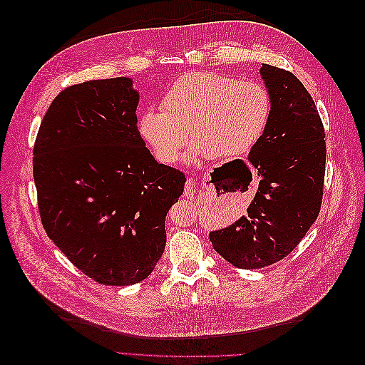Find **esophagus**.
I'll use <instances>...</instances> for the list:
<instances>
[{
  "label": "esophagus",
  "mask_w": 365,
  "mask_h": 365,
  "mask_svg": "<svg viewBox=\"0 0 365 365\" xmlns=\"http://www.w3.org/2000/svg\"><path fill=\"white\" fill-rule=\"evenodd\" d=\"M196 187H195V180L193 178H189L185 181V185H184V196L187 197V200H195V190Z\"/></svg>",
  "instance_id": "esophagus-1"
}]
</instances>
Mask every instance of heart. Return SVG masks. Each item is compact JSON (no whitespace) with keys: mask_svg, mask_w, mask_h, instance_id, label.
I'll list each match as a JSON object with an SVG mask.
<instances>
[{"mask_svg":"<svg viewBox=\"0 0 365 365\" xmlns=\"http://www.w3.org/2000/svg\"><path fill=\"white\" fill-rule=\"evenodd\" d=\"M161 108L143 113L138 130L153 157L173 164L189 146V134L196 155L228 158L250 152L268 128L272 101L256 81L192 71L168 88Z\"/></svg>","mask_w":365,"mask_h":365,"instance_id":"obj_1","label":"heart"}]
</instances>
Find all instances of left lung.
I'll use <instances>...</instances> for the list:
<instances>
[{
    "instance_id": "obj_1",
    "label": "left lung",
    "mask_w": 365,
    "mask_h": 365,
    "mask_svg": "<svg viewBox=\"0 0 365 365\" xmlns=\"http://www.w3.org/2000/svg\"><path fill=\"white\" fill-rule=\"evenodd\" d=\"M272 111L250 152L259 190L233 225L210 233L213 248L240 269L280 262L300 244L323 202L326 134L312 96L291 73L263 63Z\"/></svg>"
}]
</instances>
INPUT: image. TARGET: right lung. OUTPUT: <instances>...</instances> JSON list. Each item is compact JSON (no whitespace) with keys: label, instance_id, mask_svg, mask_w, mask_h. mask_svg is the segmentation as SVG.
<instances>
[{"label":"right lung","instance_id":"obj_1","mask_svg":"<svg viewBox=\"0 0 365 365\" xmlns=\"http://www.w3.org/2000/svg\"><path fill=\"white\" fill-rule=\"evenodd\" d=\"M128 77L65 88L33 148L41 222L74 267L101 284L145 280L165 247V215L185 173L158 164L137 128Z\"/></svg>","mask_w":365,"mask_h":365}]
</instances>
